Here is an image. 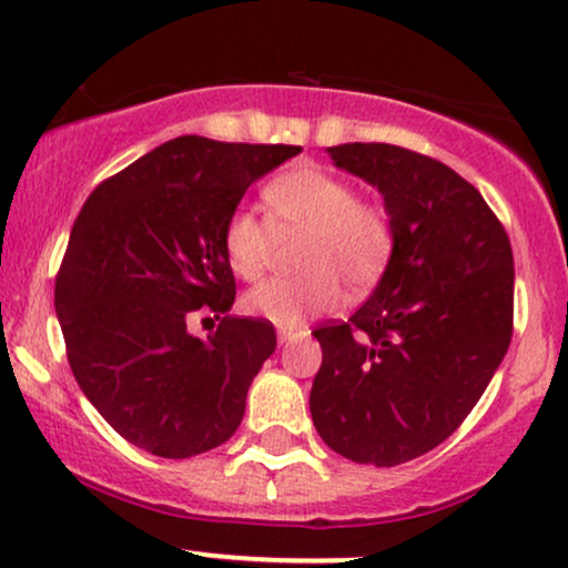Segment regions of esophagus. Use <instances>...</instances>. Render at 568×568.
Here are the masks:
<instances>
[{
  "mask_svg": "<svg viewBox=\"0 0 568 568\" xmlns=\"http://www.w3.org/2000/svg\"><path fill=\"white\" fill-rule=\"evenodd\" d=\"M298 336H302V331H296V328H277V342L280 344H288Z\"/></svg>",
  "mask_w": 568,
  "mask_h": 568,
  "instance_id": "esophagus-1",
  "label": "esophagus"
}]
</instances>
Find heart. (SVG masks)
<instances>
[{
	"label": "heart",
	"instance_id": "b5f03b06",
	"mask_svg": "<svg viewBox=\"0 0 568 568\" xmlns=\"http://www.w3.org/2000/svg\"><path fill=\"white\" fill-rule=\"evenodd\" d=\"M270 225L277 234L304 232L298 277H275L245 293L247 315L296 328L338 302L342 285L363 293L382 277L393 253V226L376 205L357 202L355 186L344 179L302 165L277 175L264 192ZM224 256L243 280L266 270L272 231L253 211L237 207L224 224Z\"/></svg>",
	"mask_w": 568,
	"mask_h": 568
}]
</instances>
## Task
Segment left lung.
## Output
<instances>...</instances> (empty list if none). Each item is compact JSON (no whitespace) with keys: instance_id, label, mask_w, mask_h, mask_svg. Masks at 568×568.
Returning a JSON list of instances; mask_svg holds the SVG:
<instances>
[{"instance_id":"obj_1","label":"left lung","mask_w":568,"mask_h":568,"mask_svg":"<svg viewBox=\"0 0 568 568\" xmlns=\"http://www.w3.org/2000/svg\"><path fill=\"white\" fill-rule=\"evenodd\" d=\"M379 189L393 253L368 302L325 323L310 410L325 446L395 467L440 446L497 374L513 336V247L473 184L393 143L325 149Z\"/></svg>"}]
</instances>
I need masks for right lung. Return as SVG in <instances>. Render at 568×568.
I'll return each mask as SVG.
<instances>
[{"instance_id":"add662e5","label":"right lung","mask_w":568,"mask_h":568,"mask_svg":"<svg viewBox=\"0 0 568 568\" xmlns=\"http://www.w3.org/2000/svg\"><path fill=\"white\" fill-rule=\"evenodd\" d=\"M302 146L181 135L103 181L55 280V315L84 397L122 438L165 459L221 446L277 347L270 321L232 317L226 219L253 181ZM197 311L222 317L200 339Z\"/></svg>"}]
</instances>
